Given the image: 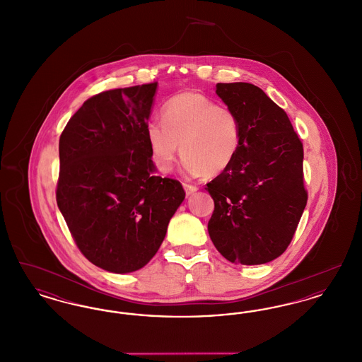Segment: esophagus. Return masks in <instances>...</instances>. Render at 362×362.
I'll return each mask as SVG.
<instances>
[{
    "label": "esophagus",
    "mask_w": 362,
    "mask_h": 362,
    "mask_svg": "<svg viewBox=\"0 0 362 362\" xmlns=\"http://www.w3.org/2000/svg\"><path fill=\"white\" fill-rule=\"evenodd\" d=\"M183 187H185V191H186V194H187V195H192L194 192H197V191H198V187L191 186V185H187V183H183Z\"/></svg>",
    "instance_id": "1"
}]
</instances>
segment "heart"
<instances>
[{
  "label": "heart",
  "mask_w": 362,
  "mask_h": 362,
  "mask_svg": "<svg viewBox=\"0 0 362 362\" xmlns=\"http://www.w3.org/2000/svg\"><path fill=\"white\" fill-rule=\"evenodd\" d=\"M240 137L236 114L197 92L175 95L163 107V121L146 126L157 170L170 173L182 145V171L191 177L224 173L238 155Z\"/></svg>",
  "instance_id": "obj_1"
}]
</instances>
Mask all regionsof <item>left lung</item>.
Segmentation results:
<instances>
[{"mask_svg":"<svg viewBox=\"0 0 362 362\" xmlns=\"http://www.w3.org/2000/svg\"><path fill=\"white\" fill-rule=\"evenodd\" d=\"M216 93L236 114L241 137L233 163L207 183L209 236L229 262L263 264L288 248L307 205L303 144L259 86L218 83Z\"/></svg>","mask_w":362,"mask_h":362,"instance_id":"obj_1","label":"left lung"}]
</instances>
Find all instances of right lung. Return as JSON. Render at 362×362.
I'll use <instances>...</instances> for the list:
<instances>
[{"mask_svg": "<svg viewBox=\"0 0 362 362\" xmlns=\"http://www.w3.org/2000/svg\"><path fill=\"white\" fill-rule=\"evenodd\" d=\"M157 83L111 89L81 105L59 138L57 204L89 262L115 274L153 258L185 201L156 176L146 141Z\"/></svg>", "mask_w": 362, "mask_h": 362, "instance_id": "1", "label": "right lung"}]
</instances>
